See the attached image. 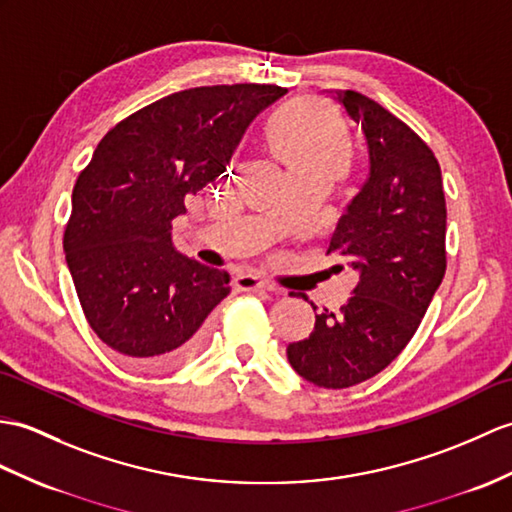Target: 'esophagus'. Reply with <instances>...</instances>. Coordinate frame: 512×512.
I'll use <instances>...</instances> for the list:
<instances>
[{"label":"esophagus","mask_w":512,"mask_h":512,"mask_svg":"<svg viewBox=\"0 0 512 512\" xmlns=\"http://www.w3.org/2000/svg\"><path fill=\"white\" fill-rule=\"evenodd\" d=\"M237 288L240 290H266V292H281L275 283L266 281L264 277L259 275H251V272H246V275H240L235 279Z\"/></svg>","instance_id":"esophagus-1"}]
</instances>
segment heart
Returning a JSON list of instances; mask_svg holds the SVG:
<instances>
[{
    "label": "heart",
    "instance_id": "1",
    "mask_svg": "<svg viewBox=\"0 0 512 512\" xmlns=\"http://www.w3.org/2000/svg\"><path fill=\"white\" fill-rule=\"evenodd\" d=\"M270 144L288 170L303 165H325L340 172L349 157V141L344 130L310 102L290 106L272 122Z\"/></svg>",
    "mask_w": 512,
    "mask_h": 512
}]
</instances>
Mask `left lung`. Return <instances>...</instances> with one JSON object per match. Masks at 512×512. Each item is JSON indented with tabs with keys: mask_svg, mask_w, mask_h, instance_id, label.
Segmentation results:
<instances>
[{
	"mask_svg": "<svg viewBox=\"0 0 512 512\" xmlns=\"http://www.w3.org/2000/svg\"><path fill=\"white\" fill-rule=\"evenodd\" d=\"M329 93L368 152L366 178L329 242L360 283L340 312L316 314L288 360L307 382L336 390L384 371L421 325L445 277L447 207L441 165L410 126L358 91Z\"/></svg>",
	"mask_w": 512,
	"mask_h": 512,
	"instance_id": "left-lung-1",
	"label": "left lung"
}]
</instances>
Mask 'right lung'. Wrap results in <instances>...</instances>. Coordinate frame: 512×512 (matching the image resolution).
I'll return each mask as SVG.
<instances>
[{
  "instance_id": "add662e5",
  "label": "right lung",
  "mask_w": 512,
  "mask_h": 512,
  "mask_svg": "<svg viewBox=\"0 0 512 512\" xmlns=\"http://www.w3.org/2000/svg\"><path fill=\"white\" fill-rule=\"evenodd\" d=\"M288 93L275 85L185 89L111 128L71 194L65 257L91 329L137 366L183 364L229 272L178 253L172 220L224 174L255 117Z\"/></svg>"
}]
</instances>
